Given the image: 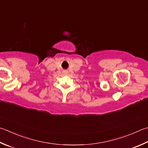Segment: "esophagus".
Here are the masks:
<instances>
[{
	"label": "esophagus",
	"instance_id": "1",
	"mask_svg": "<svg viewBox=\"0 0 148 148\" xmlns=\"http://www.w3.org/2000/svg\"><path fill=\"white\" fill-rule=\"evenodd\" d=\"M67 74H68V72H66V71H64V75H66Z\"/></svg>",
	"mask_w": 148,
	"mask_h": 148
}]
</instances>
